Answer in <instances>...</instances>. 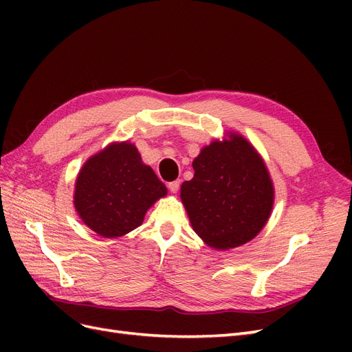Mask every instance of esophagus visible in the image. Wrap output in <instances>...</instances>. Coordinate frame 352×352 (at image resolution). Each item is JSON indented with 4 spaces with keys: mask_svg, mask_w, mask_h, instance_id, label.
<instances>
[{
    "mask_svg": "<svg viewBox=\"0 0 352 352\" xmlns=\"http://www.w3.org/2000/svg\"><path fill=\"white\" fill-rule=\"evenodd\" d=\"M167 186H168V189H170V192L176 194L177 190H179V188H180V180H173V182H170Z\"/></svg>",
    "mask_w": 352,
    "mask_h": 352,
    "instance_id": "1",
    "label": "esophagus"
}]
</instances>
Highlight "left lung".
Here are the masks:
<instances>
[{"instance_id":"left-lung-1","label":"left lung","mask_w":352,"mask_h":352,"mask_svg":"<svg viewBox=\"0 0 352 352\" xmlns=\"http://www.w3.org/2000/svg\"><path fill=\"white\" fill-rule=\"evenodd\" d=\"M194 177L180 186L190 226L208 247L236 248L267 223L274 186L263 157L238 132H226L194 160Z\"/></svg>"}]
</instances>
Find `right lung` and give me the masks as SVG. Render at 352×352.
Here are the masks:
<instances>
[{
  "instance_id": "add662e5",
  "label": "right lung",
  "mask_w": 352,
  "mask_h": 352,
  "mask_svg": "<svg viewBox=\"0 0 352 352\" xmlns=\"http://www.w3.org/2000/svg\"><path fill=\"white\" fill-rule=\"evenodd\" d=\"M167 195L135 144L111 142L89 157L74 182L73 204L80 220L102 238H119L142 225L145 212Z\"/></svg>"
}]
</instances>
